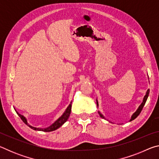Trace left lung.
<instances>
[{"label":"left lung","mask_w":159,"mask_h":159,"mask_svg":"<svg viewBox=\"0 0 159 159\" xmlns=\"http://www.w3.org/2000/svg\"><path fill=\"white\" fill-rule=\"evenodd\" d=\"M149 89H148V90H147V93H146V95H144V97L143 100H142V102L141 103V104H140V105L139 106V107L138 108V109L136 110V111L134 112L133 115H132L131 118L130 119V120H129V121H132V120H133L135 119V118H136L137 117H138V116L139 115V114H140L141 111H142V109H143V107H144V106L145 103H146V102H147V98H148V97H149ZM96 101H97V106H98H98H99V104H98V99H96ZM98 113H99V116H100V117L104 118V119H106L105 117H104V116L102 115V114H101L100 111H98Z\"/></svg>","instance_id":"obj_1"}]
</instances>
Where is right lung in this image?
Segmentation results:
<instances>
[{"label":"right lung","instance_id":"right-lung-1","mask_svg":"<svg viewBox=\"0 0 159 159\" xmlns=\"http://www.w3.org/2000/svg\"><path fill=\"white\" fill-rule=\"evenodd\" d=\"M16 111V110H15ZM71 104H69L67 107L66 111L64 112V114L58 118L57 120H56L55 122H54L52 125H50V126H48L47 128H36V127H34V126H31L29 123L27 122V119L24 116L21 115L20 114H19V113L16 111L17 112V114H18L19 116L21 118V119L23 120V122L25 123V124L27 125L29 128H31V129H33L34 130H39V131H43V132H51V131H53V130H55L58 129L59 128H60L61 125H62L64 123H65L67 120H68V118L69 117V115L71 114Z\"/></svg>","mask_w":159,"mask_h":159}]
</instances>
